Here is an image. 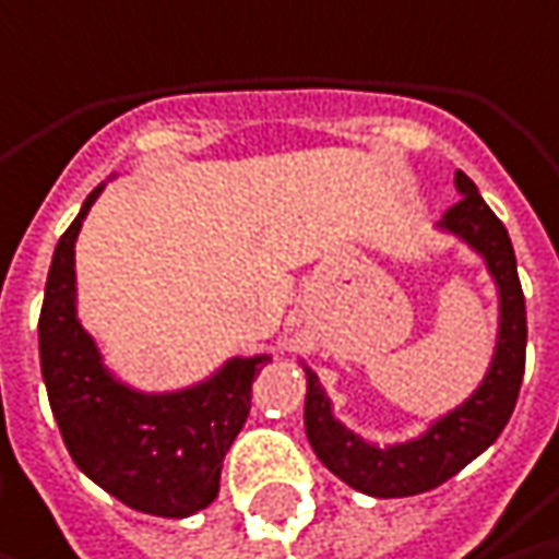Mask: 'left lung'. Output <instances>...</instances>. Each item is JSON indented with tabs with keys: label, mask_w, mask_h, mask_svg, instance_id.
I'll return each instance as SVG.
<instances>
[{
	"label": "left lung",
	"mask_w": 559,
	"mask_h": 559,
	"mask_svg": "<svg viewBox=\"0 0 559 559\" xmlns=\"http://www.w3.org/2000/svg\"><path fill=\"white\" fill-rule=\"evenodd\" d=\"M460 202L438 222L441 231L473 247L499 289V334L492 364L476 392L454 412L431 421V428L405 444H370L334 418L331 399L318 377L306 367V435L314 456L350 489L373 499H405L428 492L456 476L469 460L483 454L509 425L524 377L527 314L519 283L512 238L496 212L483 202L476 182L456 170Z\"/></svg>",
	"instance_id": "left-lung-1"
}]
</instances>
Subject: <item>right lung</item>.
Returning a JSON list of instances; mask_svg holds the SVG:
<instances>
[{"mask_svg": "<svg viewBox=\"0 0 559 559\" xmlns=\"http://www.w3.org/2000/svg\"><path fill=\"white\" fill-rule=\"evenodd\" d=\"M96 186L57 241L37 321L40 377L73 463L108 496L157 519H189L218 499L222 460L250 415V385L270 354L231 357L209 380L141 392L103 364L76 318V235Z\"/></svg>", "mask_w": 559, "mask_h": 559, "instance_id": "obj_1", "label": "right lung"}]
</instances>
